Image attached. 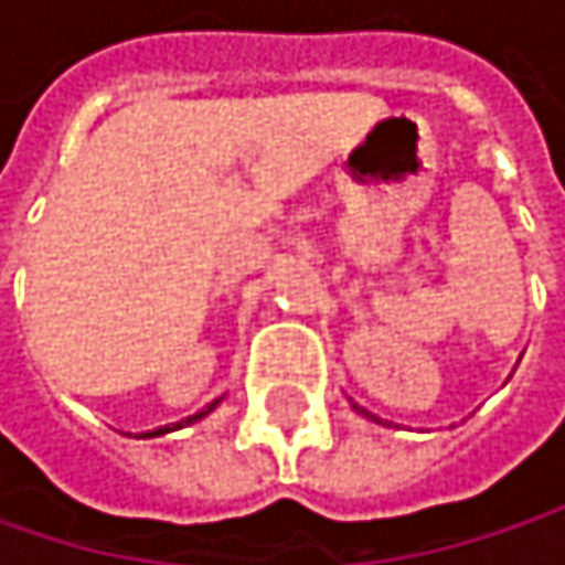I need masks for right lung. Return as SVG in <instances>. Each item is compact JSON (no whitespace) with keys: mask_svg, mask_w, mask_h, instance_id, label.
Returning a JSON list of instances; mask_svg holds the SVG:
<instances>
[{"mask_svg":"<svg viewBox=\"0 0 565 565\" xmlns=\"http://www.w3.org/2000/svg\"><path fill=\"white\" fill-rule=\"evenodd\" d=\"M215 405H218V398H215V402H212V405H209L205 412H199V415H192V418H185V425H189V422H195V418H202V415H209V412H212ZM172 428H182V425H172ZM163 431H170V425H167V428H157V431H147V435H140V438H153V435H163Z\"/></svg>","mask_w":565,"mask_h":565,"instance_id":"right-lung-1","label":"right lung"}]
</instances>
